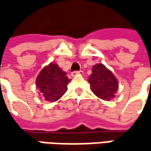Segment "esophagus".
I'll return each instance as SVG.
<instances>
[{
    "mask_svg": "<svg viewBox=\"0 0 151 151\" xmlns=\"http://www.w3.org/2000/svg\"><path fill=\"white\" fill-rule=\"evenodd\" d=\"M78 74H83V71H74V72H73L72 73H71V75L72 76H76V75H78Z\"/></svg>",
    "mask_w": 151,
    "mask_h": 151,
    "instance_id": "esophagus-1",
    "label": "esophagus"
}]
</instances>
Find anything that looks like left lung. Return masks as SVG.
Segmentation results:
<instances>
[{
    "label": "left lung",
    "mask_w": 151,
    "mask_h": 151,
    "mask_svg": "<svg viewBox=\"0 0 151 151\" xmlns=\"http://www.w3.org/2000/svg\"><path fill=\"white\" fill-rule=\"evenodd\" d=\"M93 93L99 98L109 101L114 97L118 90V82L114 74L102 64L93 67L92 74L88 78Z\"/></svg>",
    "instance_id": "8db88e82"
}]
</instances>
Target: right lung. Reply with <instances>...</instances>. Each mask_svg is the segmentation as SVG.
Returning a JSON list of instances; mask_svg holds the SVG:
<instances>
[{"label": "right lung", "mask_w": 151, "mask_h": 151, "mask_svg": "<svg viewBox=\"0 0 151 151\" xmlns=\"http://www.w3.org/2000/svg\"><path fill=\"white\" fill-rule=\"evenodd\" d=\"M70 81L66 73L57 64L51 63L41 71L36 85L45 101H56L66 92Z\"/></svg>", "instance_id": "right-lung-1"}]
</instances>
